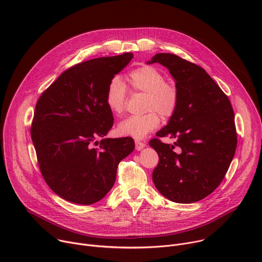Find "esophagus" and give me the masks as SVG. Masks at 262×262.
I'll return each instance as SVG.
<instances>
[{"label":"esophagus","instance_id":"34e87169","mask_svg":"<svg viewBox=\"0 0 262 262\" xmlns=\"http://www.w3.org/2000/svg\"><path fill=\"white\" fill-rule=\"evenodd\" d=\"M135 143H136V149H137L138 151H139V150H142V149L146 146V144H145L144 142H141V141H139V140H136Z\"/></svg>","mask_w":262,"mask_h":262}]
</instances>
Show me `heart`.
<instances>
[{"instance_id": "b5f03b06", "label": "heart", "mask_w": 262, "mask_h": 262, "mask_svg": "<svg viewBox=\"0 0 262 262\" xmlns=\"http://www.w3.org/2000/svg\"><path fill=\"white\" fill-rule=\"evenodd\" d=\"M132 89L146 94L145 114L123 119L117 127L121 136L142 139L160 124V116L170 118L178 106L179 93L175 85L166 82L164 74L154 66L143 65L132 70L127 77ZM105 103L114 114H121L126 101L125 84L119 77L112 79L105 90Z\"/></svg>"}]
</instances>
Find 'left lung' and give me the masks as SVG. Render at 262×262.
<instances>
[{
    "label": "left lung",
    "mask_w": 262,
    "mask_h": 262,
    "mask_svg": "<svg viewBox=\"0 0 262 262\" xmlns=\"http://www.w3.org/2000/svg\"><path fill=\"white\" fill-rule=\"evenodd\" d=\"M152 63L169 69L179 93L175 113L157 133L176 142H149L160 159L152 180L158 191L173 202H197L217 188L234 157L237 139L233 108L202 67L165 53L147 62Z\"/></svg>",
    "instance_id": "left-lung-1"
}]
</instances>
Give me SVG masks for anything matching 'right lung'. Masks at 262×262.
Listing matches in <instances>:
<instances>
[{"label": "right lung", "mask_w": 262, "mask_h": 262, "mask_svg": "<svg viewBox=\"0 0 262 262\" xmlns=\"http://www.w3.org/2000/svg\"><path fill=\"white\" fill-rule=\"evenodd\" d=\"M133 58L124 53L74 65L36 103L31 137L37 160L46 182L66 201L101 200L113 188L120 161L135 149L129 137L103 138L114 123L106 86ZM97 137L103 138L99 143Z\"/></svg>", "instance_id": "1"}]
</instances>
